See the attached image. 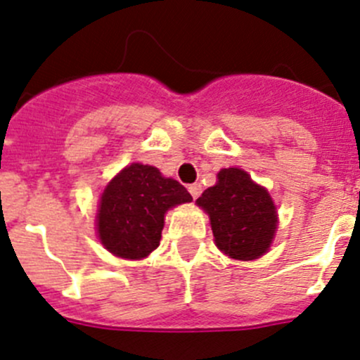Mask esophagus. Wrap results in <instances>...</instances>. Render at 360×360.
<instances>
[{"mask_svg": "<svg viewBox=\"0 0 360 360\" xmlns=\"http://www.w3.org/2000/svg\"><path fill=\"white\" fill-rule=\"evenodd\" d=\"M188 192H191V195L194 199H198L199 195H201V192H202V188H201V184H192V185H188Z\"/></svg>", "mask_w": 360, "mask_h": 360, "instance_id": "obj_1", "label": "esophagus"}]
</instances>
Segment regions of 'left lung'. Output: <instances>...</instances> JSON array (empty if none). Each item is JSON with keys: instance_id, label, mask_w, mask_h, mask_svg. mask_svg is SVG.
<instances>
[{"instance_id": "left-lung-1", "label": "left lung", "mask_w": 360, "mask_h": 360, "mask_svg": "<svg viewBox=\"0 0 360 360\" xmlns=\"http://www.w3.org/2000/svg\"><path fill=\"white\" fill-rule=\"evenodd\" d=\"M210 217L215 245L238 261H254L269 250L278 215L271 195L240 168H224L217 184L198 198Z\"/></svg>"}]
</instances>
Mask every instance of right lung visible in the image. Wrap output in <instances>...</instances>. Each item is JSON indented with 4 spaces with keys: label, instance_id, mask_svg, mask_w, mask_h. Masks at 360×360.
I'll use <instances>...</instances> for the list:
<instances>
[{
    "label": "right lung",
    "instance_id": "right-lung-1",
    "mask_svg": "<svg viewBox=\"0 0 360 360\" xmlns=\"http://www.w3.org/2000/svg\"><path fill=\"white\" fill-rule=\"evenodd\" d=\"M187 188L148 165L126 166L99 199L96 229L103 247L122 259H143L159 247L169 208L191 202Z\"/></svg>",
    "mask_w": 360,
    "mask_h": 360
}]
</instances>
